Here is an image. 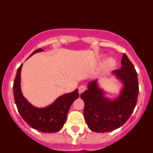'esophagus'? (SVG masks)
<instances>
[{"mask_svg":"<svg viewBox=\"0 0 153 153\" xmlns=\"http://www.w3.org/2000/svg\"><path fill=\"white\" fill-rule=\"evenodd\" d=\"M86 90V86H84V85H82V86H80L79 87V94H81V93H83V92H84Z\"/></svg>","mask_w":153,"mask_h":153,"instance_id":"obj_1","label":"esophagus"}]
</instances>
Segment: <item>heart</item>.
<instances>
[{"mask_svg": "<svg viewBox=\"0 0 153 153\" xmlns=\"http://www.w3.org/2000/svg\"><path fill=\"white\" fill-rule=\"evenodd\" d=\"M116 64V61H115L114 59L113 58H108L107 60L105 61L104 63V68L106 70H109V69H112Z\"/></svg>", "mask_w": 153, "mask_h": 153, "instance_id": "obj_1", "label": "heart"}]
</instances>
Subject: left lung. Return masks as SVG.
<instances>
[{
	"label": "left lung",
	"mask_w": 153,
	"mask_h": 153,
	"mask_svg": "<svg viewBox=\"0 0 153 153\" xmlns=\"http://www.w3.org/2000/svg\"><path fill=\"white\" fill-rule=\"evenodd\" d=\"M121 63V69L113 71L123 84L118 98L114 100L106 98L97 80L89 83L88 90L81 93V99L84 101L85 120L93 132H106L118 129L128 120L136 107L139 94L137 73L125 53Z\"/></svg>",
	"instance_id": "left-lung-1"
}]
</instances>
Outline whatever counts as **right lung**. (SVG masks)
Returning <instances> with one entry per match:
<instances>
[{
    "instance_id": "add662e5",
    "label": "right lung",
    "mask_w": 153,
    "mask_h": 153,
    "mask_svg": "<svg viewBox=\"0 0 153 153\" xmlns=\"http://www.w3.org/2000/svg\"><path fill=\"white\" fill-rule=\"evenodd\" d=\"M41 48L33 51L31 55L41 52ZM30 55V56H31ZM22 64L17 69L13 81V96L17 110L23 120L30 127L43 132H56L63 128L70 107L79 97L78 90L58 97L51 105L46 108H36L24 98L21 90V71Z\"/></svg>"
}]
</instances>
